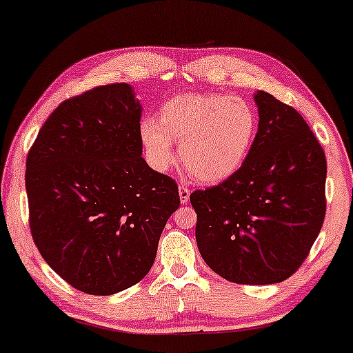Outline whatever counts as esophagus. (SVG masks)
<instances>
[{"label": "esophagus", "mask_w": 353, "mask_h": 353, "mask_svg": "<svg viewBox=\"0 0 353 353\" xmlns=\"http://www.w3.org/2000/svg\"><path fill=\"white\" fill-rule=\"evenodd\" d=\"M190 188L185 185H179V198H181V203H188L190 200Z\"/></svg>", "instance_id": "obj_1"}]
</instances>
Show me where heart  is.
Segmentation results:
<instances>
[{
  "label": "heart",
  "mask_w": 353,
  "mask_h": 353,
  "mask_svg": "<svg viewBox=\"0 0 353 353\" xmlns=\"http://www.w3.org/2000/svg\"><path fill=\"white\" fill-rule=\"evenodd\" d=\"M259 117L250 101L228 94L185 92L163 103L158 121L145 118L139 137L157 171L174 163L172 141L181 142L183 165L200 182L235 176L250 157Z\"/></svg>",
  "instance_id": "obj_1"
}]
</instances>
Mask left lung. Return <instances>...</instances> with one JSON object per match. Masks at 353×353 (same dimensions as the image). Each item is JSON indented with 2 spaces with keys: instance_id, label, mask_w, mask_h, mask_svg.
Segmentation results:
<instances>
[{
  "instance_id": "8db88e82",
  "label": "left lung",
  "mask_w": 353,
  "mask_h": 353,
  "mask_svg": "<svg viewBox=\"0 0 353 353\" xmlns=\"http://www.w3.org/2000/svg\"><path fill=\"white\" fill-rule=\"evenodd\" d=\"M259 129L235 176L196 190V245L217 275L274 285L299 269L323 225L326 158L304 118L265 91Z\"/></svg>"
}]
</instances>
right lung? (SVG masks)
<instances>
[{"instance_id":"right-lung-1","label":"right lung","mask_w":353,"mask_h":353,"mask_svg":"<svg viewBox=\"0 0 353 353\" xmlns=\"http://www.w3.org/2000/svg\"><path fill=\"white\" fill-rule=\"evenodd\" d=\"M141 115L131 84L94 88L62 102L28 152L34 245L86 294L110 296L141 281L181 205L177 183L142 158Z\"/></svg>"}]
</instances>
